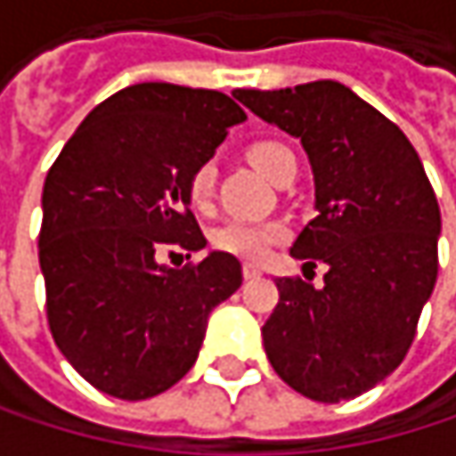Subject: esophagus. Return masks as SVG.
I'll list each match as a JSON object with an SVG mask.
<instances>
[{
  "instance_id": "1",
  "label": "esophagus",
  "mask_w": 456,
  "mask_h": 456,
  "mask_svg": "<svg viewBox=\"0 0 456 456\" xmlns=\"http://www.w3.org/2000/svg\"><path fill=\"white\" fill-rule=\"evenodd\" d=\"M242 277H245V280H258V277H261V269H258L256 264H245V266H242Z\"/></svg>"
}]
</instances>
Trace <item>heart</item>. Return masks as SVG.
<instances>
[{
	"instance_id": "heart-1",
	"label": "heart",
	"mask_w": 456,
	"mask_h": 456,
	"mask_svg": "<svg viewBox=\"0 0 456 456\" xmlns=\"http://www.w3.org/2000/svg\"><path fill=\"white\" fill-rule=\"evenodd\" d=\"M296 158L293 150L282 142L274 139H261L248 147V160L269 179H277L285 163ZM216 182V166L211 160L200 163L192 176H190V200L203 208L211 200ZM288 237V227L282 222H245V219H232L224 227L214 232V245L229 256L245 258V261H261L277 242Z\"/></svg>"
}]
</instances>
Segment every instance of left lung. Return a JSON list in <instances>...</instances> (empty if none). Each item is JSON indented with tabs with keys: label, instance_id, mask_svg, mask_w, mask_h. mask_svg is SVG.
Listing matches in <instances>:
<instances>
[{
	"label": "left lung",
	"instance_id": "1",
	"mask_svg": "<svg viewBox=\"0 0 456 456\" xmlns=\"http://www.w3.org/2000/svg\"><path fill=\"white\" fill-rule=\"evenodd\" d=\"M266 124L301 139L317 216L290 253L327 264L324 285L277 277L261 327L274 372L298 394L338 404L386 380L407 356L438 277L441 211L407 134L338 81L237 89Z\"/></svg>",
	"mask_w": 456,
	"mask_h": 456
}]
</instances>
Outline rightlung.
<instances>
[{"label":"right lung","mask_w":456,"mask_h":456,"mask_svg":"<svg viewBox=\"0 0 456 456\" xmlns=\"http://www.w3.org/2000/svg\"><path fill=\"white\" fill-rule=\"evenodd\" d=\"M245 118L214 89L134 84L100 102L52 163L39 232L46 322L97 391L124 402L168 391L195 364L208 314L242 285L224 250L182 269L158 258L206 248L190 176Z\"/></svg>","instance_id":"right-lung-1"}]
</instances>
